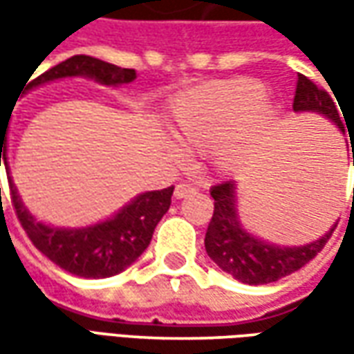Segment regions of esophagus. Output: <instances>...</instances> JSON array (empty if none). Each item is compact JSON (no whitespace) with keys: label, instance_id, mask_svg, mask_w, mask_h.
Listing matches in <instances>:
<instances>
[{"label":"esophagus","instance_id":"obj_1","mask_svg":"<svg viewBox=\"0 0 354 354\" xmlns=\"http://www.w3.org/2000/svg\"><path fill=\"white\" fill-rule=\"evenodd\" d=\"M193 193H197V189H195L193 185H187V183H179L177 187H175V191H173L175 198H185V197H189V195H193Z\"/></svg>","mask_w":354,"mask_h":354}]
</instances>
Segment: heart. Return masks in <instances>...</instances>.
<instances>
[{"label":"heart","mask_w":354,"mask_h":354,"mask_svg":"<svg viewBox=\"0 0 354 354\" xmlns=\"http://www.w3.org/2000/svg\"><path fill=\"white\" fill-rule=\"evenodd\" d=\"M264 86L252 78L207 82L181 92L169 106V131L183 151H202L214 173H230L240 157V142L250 126L270 124L278 110L262 102ZM171 156L181 157L177 147Z\"/></svg>","instance_id":"heart-1"}]
</instances>
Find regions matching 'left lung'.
Returning <instances> with one entry per match:
<instances>
[{
    "label": "left lung",
    "mask_w": 354,
    "mask_h": 354,
    "mask_svg": "<svg viewBox=\"0 0 354 354\" xmlns=\"http://www.w3.org/2000/svg\"><path fill=\"white\" fill-rule=\"evenodd\" d=\"M293 112H297V114L315 112V114H321L327 120H331L337 128L345 131L333 98L325 90L317 88L304 75L297 76V86H295V96H293ZM351 147H353V142H351ZM211 197L214 198V212H212L211 223L207 228V236H205L207 254L223 272L230 274L238 281L250 283V286L278 281V279L297 272L299 268H304L327 244V240L331 238L335 226L339 223L337 221L325 234H321L317 240L307 242V244H299V246L272 244L262 238L254 236L252 232H248V228L242 225L240 212H238L236 181L214 185L211 189Z\"/></svg>",
    "instance_id": "obj_1"
}]
</instances>
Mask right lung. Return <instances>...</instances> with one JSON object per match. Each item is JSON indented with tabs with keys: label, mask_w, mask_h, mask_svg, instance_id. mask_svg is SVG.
<instances>
[{
	"label": "right lung",
	"mask_w": 354,
	"mask_h": 354,
	"mask_svg": "<svg viewBox=\"0 0 354 354\" xmlns=\"http://www.w3.org/2000/svg\"><path fill=\"white\" fill-rule=\"evenodd\" d=\"M84 76L104 86H122L136 80L133 68H122L94 57L76 55L61 64L48 68L35 78L31 88L61 78ZM6 163L11 203L17 218L31 238L35 248L43 252L50 262L75 274L78 278L100 279L116 276L131 266L149 246L157 223L169 211L173 187L161 191H147L133 197L112 216L88 226H53L37 221V216L23 205L17 187L7 165V136H0V165ZM1 195V191H0Z\"/></svg>",
	"instance_id": "right-lung-1"
}]
</instances>
